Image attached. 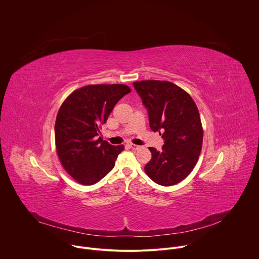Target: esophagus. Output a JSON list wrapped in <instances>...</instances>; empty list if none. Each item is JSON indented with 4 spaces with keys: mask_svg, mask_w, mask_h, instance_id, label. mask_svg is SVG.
Listing matches in <instances>:
<instances>
[{
    "mask_svg": "<svg viewBox=\"0 0 259 259\" xmlns=\"http://www.w3.org/2000/svg\"><path fill=\"white\" fill-rule=\"evenodd\" d=\"M132 150H135V151H137V150H140V146H137V145H134V144H128L127 145Z\"/></svg>",
    "mask_w": 259,
    "mask_h": 259,
    "instance_id": "esophagus-1",
    "label": "esophagus"
}]
</instances>
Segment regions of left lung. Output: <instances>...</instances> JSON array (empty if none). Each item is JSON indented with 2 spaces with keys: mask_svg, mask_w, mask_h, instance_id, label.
Returning <instances> with one entry per match:
<instances>
[{
  "mask_svg": "<svg viewBox=\"0 0 259 259\" xmlns=\"http://www.w3.org/2000/svg\"><path fill=\"white\" fill-rule=\"evenodd\" d=\"M134 87L148 108L151 130L165 140L161 151L149 148L152 159L145 172L159 185H176L193 171L202 150L198 107L188 92L170 81L142 80Z\"/></svg>",
  "mask_w": 259,
  "mask_h": 259,
  "instance_id": "left-lung-1",
  "label": "left lung"
}]
</instances>
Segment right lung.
I'll use <instances>...</instances> for the list:
<instances>
[{"label": "right lung", "instance_id": "add662e5", "mask_svg": "<svg viewBox=\"0 0 259 259\" xmlns=\"http://www.w3.org/2000/svg\"><path fill=\"white\" fill-rule=\"evenodd\" d=\"M131 91L124 84L87 85L74 90L61 104L55 121L56 152L77 183L93 185L113 169L124 147L111 146L98 135L114 105Z\"/></svg>", "mask_w": 259, "mask_h": 259}]
</instances>
